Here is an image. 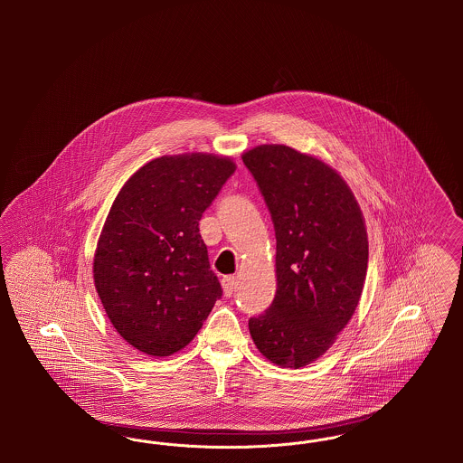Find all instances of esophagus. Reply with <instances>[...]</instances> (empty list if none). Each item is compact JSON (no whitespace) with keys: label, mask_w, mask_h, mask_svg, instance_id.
I'll use <instances>...</instances> for the list:
<instances>
[{"label":"esophagus","mask_w":463,"mask_h":463,"mask_svg":"<svg viewBox=\"0 0 463 463\" xmlns=\"http://www.w3.org/2000/svg\"><path fill=\"white\" fill-rule=\"evenodd\" d=\"M222 288H223V295L231 297L234 293V289H236V278L234 276H225L222 279Z\"/></svg>","instance_id":"esophagus-1"}]
</instances>
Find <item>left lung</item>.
Listing matches in <instances>:
<instances>
[{"instance_id":"1","label":"left lung","mask_w":463,"mask_h":463,"mask_svg":"<svg viewBox=\"0 0 463 463\" xmlns=\"http://www.w3.org/2000/svg\"><path fill=\"white\" fill-rule=\"evenodd\" d=\"M276 231L278 289L250 317L257 349L285 368H302L330 349L359 304L368 236L353 191L331 166L288 146L242 155Z\"/></svg>"}]
</instances>
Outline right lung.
I'll return each mask as SVG.
<instances>
[{"label":"right lung","instance_id":"add662e5","mask_svg":"<svg viewBox=\"0 0 463 463\" xmlns=\"http://www.w3.org/2000/svg\"><path fill=\"white\" fill-rule=\"evenodd\" d=\"M234 170L221 156H163L135 172L114 199L93 279L112 326L140 353L184 349L221 298L199 221Z\"/></svg>","mask_w":463,"mask_h":463}]
</instances>
